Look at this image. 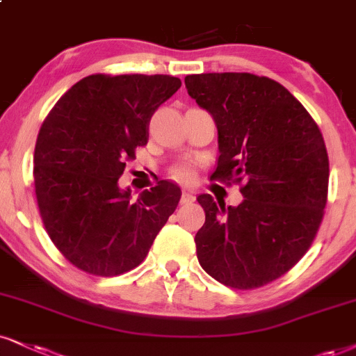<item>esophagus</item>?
Wrapping results in <instances>:
<instances>
[{"mask_svg":"<svg viewBox=\"0 0 356 356\" xmlns=\"http://www.w3.org/2000/svg\"><path fill=\"white\" fill-rule=\"evenodd\" d=\"M195 193L193 191H190V190H183L181 191V203L183 204H188V203H193V201H195Z\"/></svg>","mask_w":356,"mask_h":356,"instance_id":"esophagus-1","label":"esophagus"}]
</instances>
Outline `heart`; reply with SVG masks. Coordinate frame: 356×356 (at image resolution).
<instances>
[{"instance_id":"b5f03b06","label":"heart","mask_w":356,"mask_h":356,"mask_svg":"<svg viewBox=\"0 0 356 356\" xmlns=\"http://www.w3.org/2000/svg\"><path fill=\"white\" fill-rule=\"evenodd\" d=\"M170 175L175 179H178V181H186V179L190 178V173H188V170L185 168V166H177V168H173L170 171Z\"/></svg>"}]
</instances>
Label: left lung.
<instances>
[{"label":"left lung","mask_w":356,"mask_h":356,"mask_svg":"<svg viewBox=\"0 0 356 356\" xmlns=\"http://www.w3.org/2000/svg\"><path fill=\"white\" fill-rule=\"evenodd\" d=\"M188 94L218 127L211 179L239 183L238 206L200 195L206 221L196 254L218 282L249 291L279 279L309 251L323 218L328 155L318 125L293 95L248 72L193 74Z\"/></svg>","instance_id":"left-lung-1"}]
</instances>
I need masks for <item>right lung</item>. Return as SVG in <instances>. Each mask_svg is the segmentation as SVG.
I'll list each match as a JSON object with an SVG mask.
<instances>
[{
  "label": "right lung",
  "mask_w": 356,
  "mask_h": 356,
  "mask_svg": "<svg viewBox=\"0 0 356 356\" xmlns=\"http://www.w3.org/2000/svg\"><path fill=\"white\" fill-rule=\"evenodd\" d=\"M181 87L173 76L94 74L57 100L34 148L44 227L77 269L113 277L142 264L177 209L181 190L160 179L131 200L118 178L148 142L158 107Z\"/></svg>",
  "instance_id": "obj_1"
}]
</instances>
